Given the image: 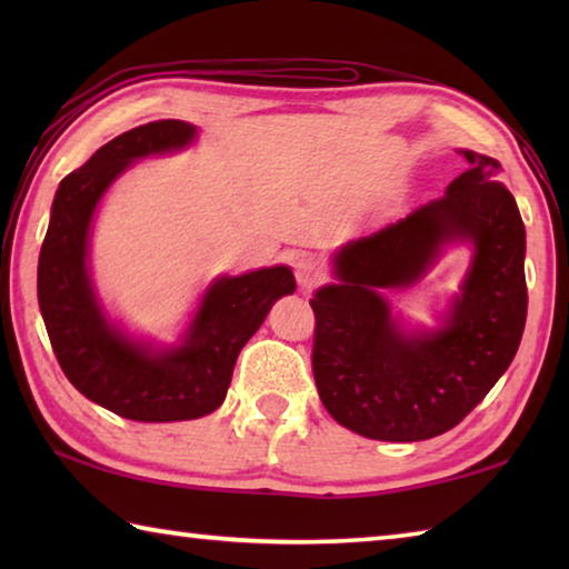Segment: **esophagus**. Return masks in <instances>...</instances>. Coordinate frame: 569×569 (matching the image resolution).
I'll list each match as a JSON object with an SVG mask.
<instances>
[{
  "label": "esophagus",
  "instance_id": "1",
  "mask_svg": "<svg viewBox=\"0 0 569 569\" xmlns=\"http://www.w3.org/2000/svg\"><path fill=\"white\" fill-rule=\"evenodd\" d=\"M293 271H296V281L303 291H313V288L323 281L321 266L316 263V258L311 256H298L293 263Z\"/></svg>",
  "mask_w": 569,
  "mask_h": 569
}]
</instances>
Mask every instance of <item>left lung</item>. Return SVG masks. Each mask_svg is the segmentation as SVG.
<instances>
[{
    "label": "left lung",
    "instance_id": "obj_1",
    "mask_svg": "<svg viewBox=\"0 0 569 569\" xmlns=\"http://www.w3.org/2000/svg\"><path fill=\"white\" fill-rule=\"evenodd\" d=\"M469 170L437 200L336 256L341 283L311 298L313 379L326 411L356 435L421 441L449 431L512 363L527 321L525 223L499 162L465 150ZM478 253L445 330L403 337L380 293L410 284L447 239Z\"/></svg>",
    "mask_w": 569,
    "mask_h": 569
}]
</instances>
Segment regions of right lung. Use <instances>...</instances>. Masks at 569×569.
Wrapping results in <instances>:
<instances>
[{"label": "right lung", "instance_id": "1", "mask_svg": "<svg viewBox=\"0 0 569 569\" xmlns=\"http://www.w3.org/2000/svg\"><path fill=\"white\" fill-rule=\"evenodd\" d=\"M196 128L156 120L118 134L57 188L37 266V298L64 377L90 401L132 421H186L226 399L240 349L278 298L296 291L286 266L210 286L186 341L150 353L112 329L88 278V230L94 206L134 158L188 146Z\"/></svg>", "mask_w": 569, "mask_h": 569}]
</instances>
